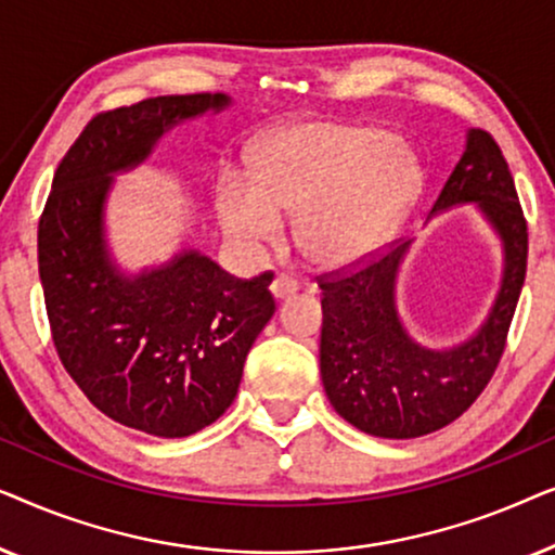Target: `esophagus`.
I'll list each match as a JSON object with an SVG mask.
<instances>
[{"label":"esophagus","instance_id":"1","mask_svg":"<svg viewBox=\"0 0 555 555\" xmlns=\"http://www.w3.org/2000/svg\"><path fill=\"white\" fill-rule=\"evenodd\" d=\"M298 280L295 278H291V275H278L275 280H272V285H270V291H272V295H275L278 300H287L291 298V295H295L298 293Z\"/></svg>","mask_w":555,"mask_h":555}]
</instances>
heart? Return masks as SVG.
I'll use <instances>...</instances> for the list:
<instances>
[{
  "label": "heart",
  "mask_w": 555,
  "mask_h": 555,
  "mask_svg": "<svg viewBox=\"0 0 555 555\" xmlns=\"http://www.w3.org/2000/svg\"><path fill=\"white\" fill-rule=\"evenodd\" d=\"M420 169L384 128L302 124L264 143L253 177L227 171L217 186L224 232L242 247L278 242L298 219L295 245L323 270L366 260L397 232Z\"/></svg>",
  "instance_id": "obj_1"
}]
</instances>
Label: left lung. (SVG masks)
<instances>
[{"mask_svg": "<svg viewBox=\"0 0 555 555\" xmlns=\"http://www.w3.org/2000/svg\"><path fill=\"white\" fill-rule=\"evenodd\" d=\"M477 202L503 240V285L488 321L465 344L435 351L409 338L397 313L399 264L409 242L318 278L323 298L321 378L331 404L356 429L412 439L447 427L473 406L503 359L507 331L526 283L528 222L513 173L488 131L467 133V149L439 192L435 211Z\"/></svg>", "mask_w": 555, "mask_h": 555, "instance_id": "left-lung-1", "label": "left lung"}]
</instances>
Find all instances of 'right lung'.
Listing matches in <instances>:
<instances>
[{
	"label": "right lung",
	"instance_id": "1",
	"mask_svg": "<svg viewBox=\"0 0 555 555\" xmlns=\"http://www.w3.org/2000/svg\"><path fill=\"white\" fill-rule=\"evenodd\" d=\"M222 93L158 95L88 120L60 162L37 227L52 344L90 404L124 427L189 437L237 397L242 369L275 313L272 272L234 278L194 249L126 278L111 262V177L141 164L179 120L222 111Z\"/></svg>",
	"mask_w": 555,
	"mask_h": 555
}]
</instances>
